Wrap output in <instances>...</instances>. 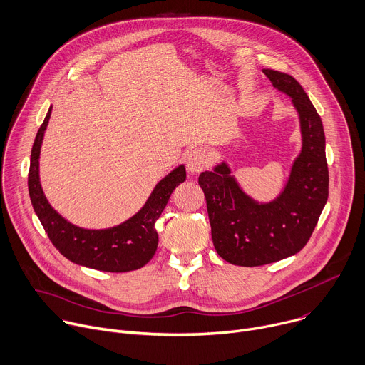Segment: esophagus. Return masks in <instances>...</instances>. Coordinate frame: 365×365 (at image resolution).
I'll list each match as a JSON object with an SVG mask.
<instances>
[{
  "mask_svg": "<svg viewBox=\"0 0 365 365\" xmlns=\"http://www.w3.org/2000/svg\"><path fill=\"white\" fill-rule=\"evenodd\" d=\"M210 161V155L207 153L205 148H194L187 154L185 158V164H187V170L191 174H200L202 170H205V167L208 165Z\"/></svg>",
  "mask_w": 365,
  "mask_h": 365,
  "instance_id": "34e87169",
  "label": "esophagus"
}]
</instances>
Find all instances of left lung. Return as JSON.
Wrapping results in <instances>:
<instances>
[{
	"label": "left lung",
	"mask_w": 365,
	"mask_h": 365,
	"mask_svg": "<svg viewBox=\"0 0 365 365\" xmlns=\"http://www.w3.org/2000/svg\"><path fill=\"white\" fill-rule=\"evenodd\" d=\"M263 73L274 89L292 99L299 116L302 148L283 190L272 201H257L240 187L226 161L198 177L218 256L246 267L301 252L327 204L329 184L325 133L317 109L292 76L270 68Z\"/></svg>",
	"instance_id": "left-lung-1"
}]
</instances>
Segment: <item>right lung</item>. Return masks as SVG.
<instances>
[{
	"instance_id": "1",
	"label": "right lung",
	"mask_w": 365,
	"mask_h": 365,
	"mask_svg": "<svg viewBox=\"0 0 365 365\" xmlns=\"http://www.w3.org/2000/svg\"><path fill=\"white\" fill-rule=\"evenodd\" d=\"M50 115L51 108L36 135L29 171L30 200L48 239L66 259L81 266L113 273L140 269L155 255L158 246L155 222L175 187L185 181V167L181 164L167 174L140 210L123 223L99 230L75 226L50 205L40 182V150Z\"/></svg>"
}]
</instances>
